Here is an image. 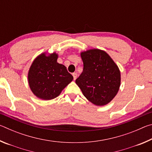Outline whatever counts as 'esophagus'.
<instances>
[{"instance_id":"obj_1","label":"esophagus","mask_w":152,"mask_h":152,"mask_svg":"<svg viewBox=\"0 0 152 152\" xmlns=\"http://www.w3.org/2000/svg\"><path fill=\"white\" fill-rule=\"evenodd\" d=\"M72 76H73V77H74V80H76V78H77V74H76V73H73V74H72Z\"/></svg>"}]
</instances>
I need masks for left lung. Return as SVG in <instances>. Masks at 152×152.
<instances>
[{"mask_svg":"<svg viewBox=\"0 0 152 152\" xmlns=\"http://www.w3.org/2000/svg\"><path fill=\"white\" fill-rule=\"evenodd\" d=\"M83 72L76 80L87 100L96 106H104L112 101L119 91L121 72L108 53L99 49L82 51Z\"/></svg>","mask_w":152,"mask_h":152,"instance_id":"obj_1","label":"left lung"}]
</instances>
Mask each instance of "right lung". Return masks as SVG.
I'll return each mask as SVG.
<instances>
[{
	"mask_svg": "<svg viewBox=\"0 0 152 152\" xmlns=\"http://www.w3.org/2000/svg\"><path fill=\"white\" fill-rule=\"evenodd\" d=\"M56 52L42 53L35 58L28 72V83L38 99L49 101L60 94L73 80L65 66L58 63Z\"/></svg>",
	"mask_w": 152,
	"mask_h": 152,
	"instance_id": "right-lung-1",
	"label": "right lung"
}]
</instances>
